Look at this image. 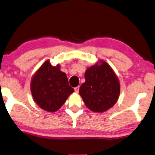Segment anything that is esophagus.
<instances>
[{"mask_svg":"<svg viewBox=\"0 0 155 155\" xmlns=\"http://www.w3.org/2000/svg\"><path fill=\"white\" fill-rule=\"evenodd\" d=\"M74 91L76 93H78V91H79V86H77L74 88Z\"/></svg>","mask_w":155,"mask_h":155,"instance_id":"34e87169","label":"esophagus"}]
</instances>
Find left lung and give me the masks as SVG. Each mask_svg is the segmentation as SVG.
<instances>
[{"label": "left lung", "instance_id": "1", "mask_svg": "<svg viewBox=\"0 0 155 155\" xmlns=\"http://www.w3.org/2000/svg\"><path fill=\"white\" fill-rule=\"evenodd\" d=\"M101 62L100 65L87 69L86 81L79 89L87 107L95 112H102L112 107L120 93V85L114 71L107 63Z\"/></svg>", "mask_w": 155, "mask_h": 155}]
</instances>
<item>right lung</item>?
<instances>
[{
    "mask_svg": "<svg viewBox=\"0 0 155 155\" xmlns=\"http://www.w3.org/2000/svg\"><path fill=\"white\" fill-rule=\"evenodd\" d=\"M31 91L39 107L53 112L62 106L74 89L69 85L66 74L60 70V66L53 67L48 60L34 74Z\"/></svg>",
    "mask_w": 155,
    "mask_h": 155,
    "instance_id": "right-lung-1",
    "label": "right lung"
}]
</instances>
